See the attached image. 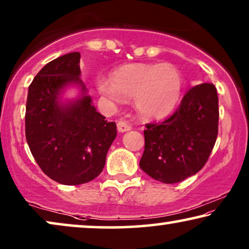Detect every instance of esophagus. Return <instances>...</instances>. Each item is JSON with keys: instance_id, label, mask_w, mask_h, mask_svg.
Returning <instances> with one entry per match:
<instances>
[{"instance_id": "obj_1", "label": "esophagus", "mask_w": 249, "mask_h": 249, "mask_svg": "<svg viewBox=\"0 0 249 249\" xmlns=\"http://www.w3.org/2000/svg\"><path fill=\"white\" fill-rule=\"evenodd\" d=\"M117 127H118L119 132H125V131L131 130V125L128 124L127 122L124 121H119L117 124Z\"/></svg>"}]
</instances>
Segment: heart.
Returning a JSON list of instances; mask_svg holds the SVG:
<instances>
[{
  "label": "heart",
  "instance_id": "obj_1",
  "mask_svg": "<svg viewBox=\"0 0 249 249\" xmlns=\"http://www.w3.org/2000/svg\"><path fill=\"white\" fill-rule=\"evenodd\" d=\"M111 77L97 78L98 91L113 103L135 98L136 110L145 119L166 117L181 97L182 74L170 63L124 64Z\"/></svg>",
  "mask_w": 249,
  "mask_h": 249
}]
</instances>
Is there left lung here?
I'll return each instance as SVG.
<instances>
[{
	"instance_id": "1",
	"label": "left lung",
	"mask_w": 249,
	"mask_h": 249,
	"mask_svg": "<svg viewBox=\"0 0 249 249\" xmlns=\"http://www.w3.org/2000/svg\"><path fill=\"white\" fill-rule=\"evenodd\" d=\"M219 98L213 84H200L183 96L171 117L146 124L139 166L151 178L177 183L205 164L217 137Z\"/></svg>"
}]
</instances>
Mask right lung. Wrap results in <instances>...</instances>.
Masks as SVG:
<instances>
[{
	"label": "right lung",
	"instance_id": "add662e5",
	"mask_svg": "<svg viewBox=\"0 0 249 249\" xmlns=\"http://www.w3.org/2000/svg\"><path fill=\"white\" fill-rule=\"evenodd\" d=\"M80 53L51 61L30 84L26 139L37 164L54 181L81 185L103 170L117 125L95 108L80 79ZM76 88L73 98L65 91Z\"/></svg>",
	"mask_w": 249,
	"mask_h": 249
}]
</instances>
